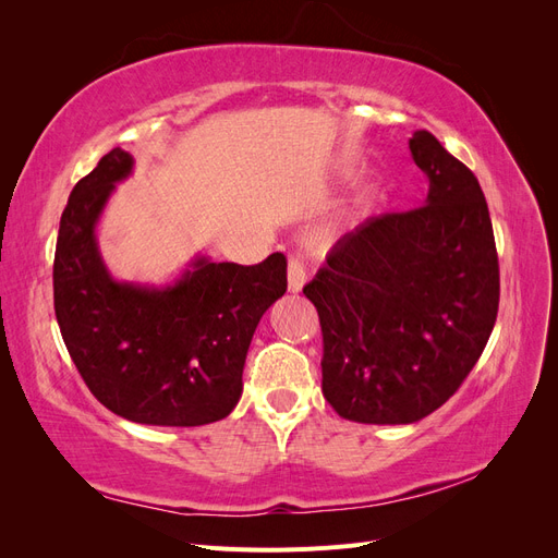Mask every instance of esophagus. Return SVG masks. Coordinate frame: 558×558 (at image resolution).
Segmentation results:
<instances>
[{"mask_svg": "<svg viewBox=\"0 0 558 558\" xmlns=\"http://www.w3.org/2000/svg\"><path fill=\"white\" fill-rule=\"evenodd\" d=\"M305 281H307L305 265H302L298 258H291V263H289V291L300 293L302 286H305Z\"/></svg>", "mask_w": 558, "mask_h": 558, "instance_id": "34e87169", "label": "esophagus"}]
</instances>
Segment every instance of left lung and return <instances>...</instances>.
<instances>
[{"mask_svg":"<svg viewBox=\"0 0 558 558\" xmlns=\"http://www.w3.org/2000/svg\"><path fill=\"white\" fill-rule=\"evenodd\" d=\"M410 150L428 177L424 205L347 232L302 291L324 332V396L359 424H414L442 408L498 314V253L477 177L426 130Z\"/></svg>","mask_w":558,"mask_h":558,"instance_id":"obj_1","label":"left lung"}]
</instances>
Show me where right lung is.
Returning a JSON list of instances; mask_svg holds the SVG:
<instances>
[{
  "mask_svg": "<svg viewBox=\"0 0 558 558\" xmlns=\"http://www.w3.org/2000/svg\"><path fill=\"white\" fill-rule=\"evenodd\" d=\"M132 167L128 150L113 148L74 185L56 246V318L107 410L146 426H205L242 398L251 337L286 293V258L238 265L197 256L167 286L113 279L95 228Z\"/></svg>",
  "mask_w": 558,
  "mask_h": 558,
  "instance_id": "add662e5",
  "label": "right lung"
}]
</instances>
